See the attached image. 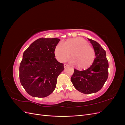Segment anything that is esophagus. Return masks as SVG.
<instances>
[{
	"mask_svg": "<svg viewBox=\"0 0 125 125\" xmlns=\"http://www.w3.org/2000/svg\"><path fill=\"white\" fill-rule=\"evenodd\" d=\"M63 66H64V67L66 68V67H68V66H69V65H68V64H66V63H64Z\"/></svg>",
	"mask_w": 125,
	"mask_h": 125,
	"instance_id": "34e87169",
	"label": "esophagus"
}]
</instances>
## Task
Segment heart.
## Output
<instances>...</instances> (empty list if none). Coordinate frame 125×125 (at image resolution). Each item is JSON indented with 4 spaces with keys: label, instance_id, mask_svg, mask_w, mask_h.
<instances>
[{
    "label": "heart",
    "instance_id": "heart-1",
    "mask_svg": "<svg viewBox=\"0 0 125 125\" xmlns=\"http://www.w3.org/2000/svg\"><path fill=\"white\" fill-rule=\"evenodd\" d=\"M70 52V62L79 69L88 68L95 59V53L93 48L82 37L69 39L64 43L59 42L55 49L56 57L60 62L67 60Z\"/></svg>",
    "mask_w": 125,
    "mask_h": 125
}]
</instances>
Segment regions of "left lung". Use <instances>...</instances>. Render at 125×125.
<instances>
[{
	"label": "left lung",
	"instance_id": "8db88e82",
	"mask_svg": "<svg viewBox=\"0 0 125 125\" xmlns=\"http://www.w3.org/2000/svg\"><path fill=\"white\" fill-rule=\"evenodd\" d=\"M95 53V59L88 69L79 71L74 69L71 81L74 88L84 94H91L100 91L108 76V62L106 52L97 42L88 39Z\"/></svg>",
	"mask_w": 125,
	"mask_h": 125
}]
</instances>
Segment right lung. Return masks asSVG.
Masks as SVG:
<instances>
[{
  "label": "right lung",
  "mask_w": 125,
  "mask_h": 125,
  "mask_svg": "<svg viewBox=\"0 0 125 125\" xmlns=\"http://www.w3.org/2000/svg\"><path fill=\"white\" fill-rule=\"evenodd\" d=\"M59 41L57 38L42 37L23 52L19 67L20 81L33 97H46L56 88L57 79L64 69L63 64L55 58V49Z\"/></svg>",
  "instance_id": "obj_1"
}]
</instances>
